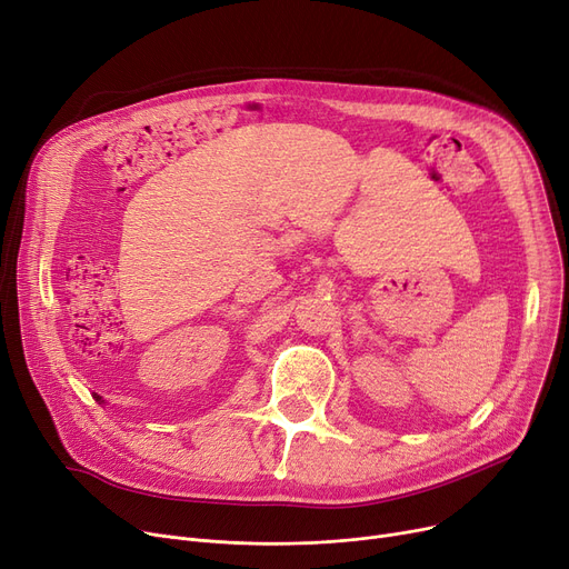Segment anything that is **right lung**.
Segmentation results:
<instances>
[{"instance_id": "right-lung-1", "label": "right lung", "mask_w": 569, "mask_h": 569, "mask_svg": "<svg viewBox=\"0 0 569 569\" xmlns=\"http://www.w3.org/2000/svg\"><path fill=\"white\" fill-rule=\"evenodd\" d=\"M92 396H94L99 402H103V398H101V396H97V393H92Z\"/></svg>"}]
</instances>
